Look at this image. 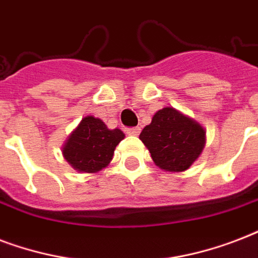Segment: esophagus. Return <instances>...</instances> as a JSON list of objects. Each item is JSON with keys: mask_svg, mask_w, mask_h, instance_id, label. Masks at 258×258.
Wrapping results in <instances>:
<instances>
[{"mask_svg": "<svg viewBox=\"0 0 258 258\" xmlns=\"http://www.w3.org/2000/svg\"><path fill=\"white\" fill-rule=\"evenodd\" d=\"M140 132H141V129L140 127H129L126 131V133L129 136H139Z\"/></svg>", "mask_w": 258, "mask_h": 258, "instance_id": "1", "label": "esophagus"}]
</instances>
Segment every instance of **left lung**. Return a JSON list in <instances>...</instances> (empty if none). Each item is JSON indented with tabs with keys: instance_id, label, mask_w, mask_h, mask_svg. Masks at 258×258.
<instances>
[{
	"instance_id": "8db88e82",
	"label": "left lung",
	"mask_w": 258,
	"mask_h": 258,
	"mask_svg": "<svg viewBox=\"0 0 258 258\" xmlns=\"http://www.w3.org/2000/svg\"><path fill=\"white\" fill-rule=\"evenodd\" d=\"M140 140L148 148L157 167L169 172H183L201 156L206 132L201 123L173 107L155 113Z\"/></svg>"
}]
</instances>
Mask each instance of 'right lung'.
<instances>
[{"mask_svg":"<svg viewBox=\"0 0 258 258\" xmlns=\"http://www.w3.org/2000/svg\"><path fill=\"white\" fill-rule=\"evenodd\" d=\"M123 137L122 131L107 129L102 119L87 115L69 136L63 156L79 172H98L109 165Z\"/></svg>","mask_w":258,"mask_h":258,"instance_id":"add662e5","label":"right lung"}]
</instances>
